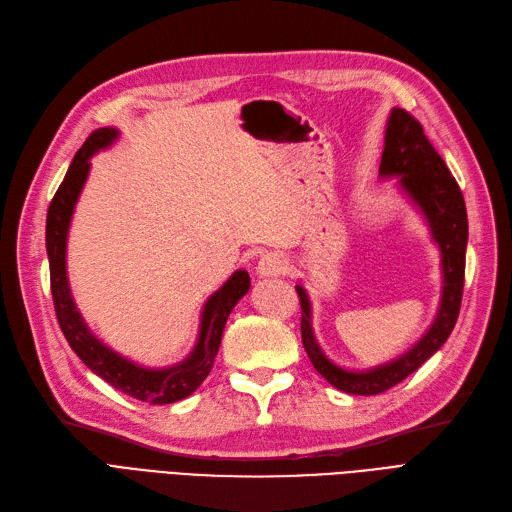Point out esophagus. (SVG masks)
I'll list each match as a JSON object with an SVG mask.
<instances>
[{"label": "esophagus", "instance_id": "obj_1", "mask_svg": "<svg viewBox=\"0 0 512 512\" xmlns=\"http://www.w3.org/2000/svg\"><path fill=\"white\" fill-rule=\"evenodd\" d=\"M288 271V260L277 254V252H269L264 254L258 260V275L260 277H275V275H284Z\"/></svg>", "mask_w": 512, "mask_h": 512}]
</instances>
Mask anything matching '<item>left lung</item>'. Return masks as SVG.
<instances>
[{
  "mask_svg": "<svg viewBox=\"0 0 512 512\" xmlns=\"http://www.w3.org/2000/svg\"><path fill=\"white\" fill-rule=\"evenodd\" d=\"M379 175L381 178H398V186L407 192L409 199L424 214L432 239L440 250L443 294H440L436 320L407 354L370 370H347L326 358L313 334L309 294L301 284L296 286L303 313V345L311 364L337 390L356 396H375L390 390V387L415 373L428 358H432L449 339L457 315H460L464 292L468 216L462 190L449 173L443 158L430 144L419 120L402 108H394L390 118H387Z\"/></svg>",
  "mask_w": 512,
  "mask_h": 512,
  "instance_id": "1",
  "label": "left lung"
}]
</instances>
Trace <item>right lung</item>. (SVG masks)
<instances>
[{"instance_id":"right-lung-1","label":"right lung","mask_w":512,"mask_h":512,"mask_svg":"<svg viewBox=\"0 0 512 512\" xmlns=\"http://www.w3.org/2000/svg\"><path fill=\"white\" fill-rule=\"evenodd\" d=\"M118 131L112 127H103L88 135L84 146L76 152L72 165H69L65 178L52 197L48 216H46V252L50 262V292L55 301V311L59 326L65 339L78 358L108 381L116 390L125 392L131 398H137L150 404H171L190 396L209 375L214 366L216 354L220 349L224 324L231 315L239 298L250 290L248 271H235L226 279V284L207 298L201 313L199 339L190 356L180 364L165 368H146L139 366L127 358H122L108 345H103L95 334L88 330L86 322L74 303L72 292H69L65 252H67V233L69 222H72L74 207L78 203L84 182L91 169V156L103 148L116 142Z\"/></svg>"}]
</instances>
